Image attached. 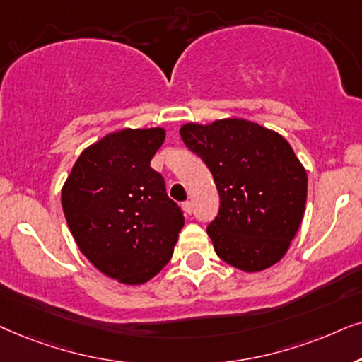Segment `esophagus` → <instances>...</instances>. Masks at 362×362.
Wrapping results in <instances>:
<instances>
[{
  "label": "esophagus",
  "instance_id": "34e87169",
  "mask_svg": "<svg viewBox=\"0 0 362 362\" xmlns=\"http://www.w3.org/2000/svg\"><path fill=\"white\" fill-rule=\"evenodd\" d=\"M182 209H184V211L187 215H190L192 214V210H194V206H192V202H184V204H182Z\"/></svg>",
  "mask_w": 362,
  "mask_h": 362
}]
</instances>
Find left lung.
<instances>
[{
  "label": "left lung",
  "mask_w": 362,
  "mask_h": 362,
  "mask_svg": "<svg viewBox=\"0 0 362 362\" xmlns=\"http://www.w3.org/2000/svg\"><path fill=\"white\" fill-rule=\"evenodd\" d=\"M180 137L214 175L218 215L206 226L215 253L247 273L285 257L305 215L308 177L286 139L245 119L185 124Z\"/></svg>",
  "instance_id": "1"
}]
</instances>
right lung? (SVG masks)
Listing matches in <instances>:
<instances>
[{"instance_id": "1", "label": "right lung", "mask_w": 362, "mask_h": 362, "mask_svg": "<svg viewBox=\"0 0 362 362\" xmlns=\"http://www.w3.org/2000/svg\"><path fill=\"white\" fill-rule=\"evenodd\" d=\"M165 131L122 129L84 148L62 187L64 216L86 258L124 285H142L170 262L185 220L151 167Z\"/></svg>"}]
</instances>
